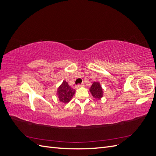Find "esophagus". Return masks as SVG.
<instances>
[{
	"mask_svg": "<svg viewBox=\"0 0 156 156\" xmlns=\"http://www.w3.org/2000/svg\"><path fill=\"white\" fill-rule=\"evenodd\" d=\"M83 86H84L83 84H77V85L75 86V88H81V87H82Z\"/></svg>",
	"mask_w": 156,
	"mask_h": 156,
	"instance_id": "obj_1",
	"label": "esophagus"
}]
</instances>
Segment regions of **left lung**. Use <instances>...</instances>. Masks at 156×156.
I'll return each mask as SVG.
<instances>
[{"label": "left lung", "instance_id": "obj_1", "mask_svg": "<svg viewBox=\"0 0 156 156\" xmlns=\"http://www.w3.org/2000/svg\"><path fill=\"white\" fill-rule=\"evenodd\" d=\"M93 98L96 100H100L103 96V89L99 82H94L89 89Z\"/></svg>", "mask_w": 156, "mask_h": 156}]
</instances>
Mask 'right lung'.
I'll return each instance as SVG.
<instances>
[{"label": "right lung", "instance_id": "1", "mask_svg": "<svg viewBox=\"0 0 156 156\" xmlns=\"http://www.w3.org/2000/svg\"><path fill=\"white\" fill-rule=\"evenodd\" d=\"M75 93V89L71 87L68 83L63 81L62 84L58 87L56 91V96L60 102L63 103H68L72 100Z\"/></svg>", "mask_w": 156, "mask_h": 156}]
</instances>
